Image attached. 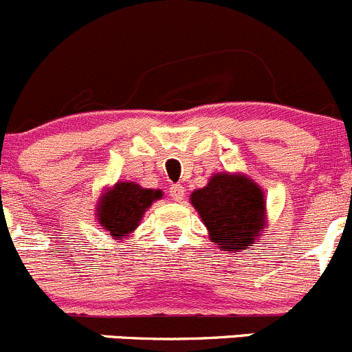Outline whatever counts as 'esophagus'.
Segmentation results:
<instances>
[{"label": "esophagus", "mask_w": 352, "mask_h": 352, "mask_svg": "<svg viewBox=\"0 0 352 352\" xmlns=\"http://www.w3.org/2000/svg\"><path fill=\"white\" fill-rule=\"evenodd\" d=\"M185 186L183 185H170L169 186V197L170 200H174V202H182L183 199H185Z\"/></svg>", "instance_id": "obj_1"}]
</instances>
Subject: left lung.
I'll return each mask as SVG.
<instances>
[{"mask_svg":"<svg viewBox=\"0 0 352 352\" xmlns=\"http://www.w3.org/2000/svg\"><path fill=\"white\" fill-rule=\"evenodd\" d=\"M190 202L214 245L223 250L247 249L266 232L264 193L245 174H214L207 186L190 195Z\"/></svg>","mask_w":352,"mask_h":352,"instance_id":"1","label":"left lung"}]
</instances>
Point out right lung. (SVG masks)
I'll list each match as a JSON object with an SVG mask.
<instances>
[{"mask_svg": "<svg viewBox=\"0 0 352 352\" xmlns=\"http://www.w3.org/2000/svg\"><path fill=\"white\" fill-rule=\"evenodd\" d=\"M159 199H162L160 190L142 188L131 182L116 183L100 197L96 207L100 226H103L113 240L129 236V233L140 226L145 210Z\"/></svg>", "mask_w": 352, "mask_h": 352, "instance_id": "1", "label": "right lung"}]
</instances>
